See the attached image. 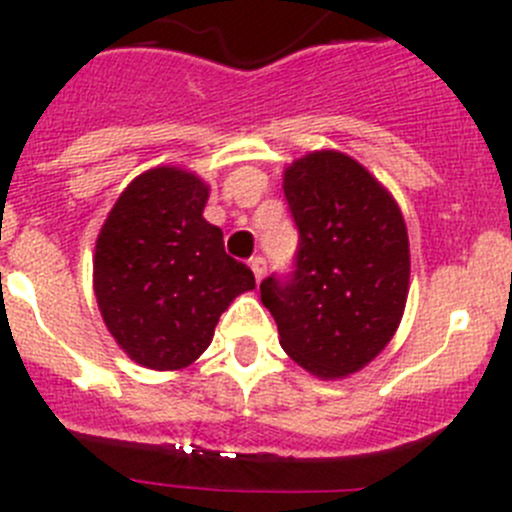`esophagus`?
<instances>
[{
  "label": "esophagus",
  "instance_id": "34e87169",
  "mask_svg": "<svg viewBox=\"0 0 512 512\" xmlns=\"http://www.w3.org/2000/svg\"><path fill=\"white\" fill-rule=\"evenodd\" d=\"M250 267H252V272H255V280L262 282V277H265V272H267L265 257H252Z\"/></svg>",
  "mask_w": 512,
  "mask_h": 512
}]
</instances>
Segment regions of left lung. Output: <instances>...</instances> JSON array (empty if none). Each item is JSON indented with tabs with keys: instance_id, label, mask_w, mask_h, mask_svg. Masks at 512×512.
I'll use <instances>...</instances> for the list:
<instances>
[{
	"instance_id": "8db88e82",
	"label": "left lung",
	"mask_w": 512,
	"mask_h": 512,
	"mask_svg": "<svg viewBox=\"0 0 512 512\" xmlns=\"http://www.w3.org/2000/svg\"><path fill=\"white\" fill-rule=\"evenodd\" d=\"M282 188L299 247L287 280H262V304L299 366L319 379L349 376L391 342L404 317V215L364 165L339 151L297 158Z\"/></svg>"
}]
</instances>
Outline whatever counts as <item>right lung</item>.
I'll return each instance as SVG.
<instances>
[{
    "instance_id": "obj_1",
    "label": "right lung",
    "mask_w": 512,
    "mask_h": 512,
    "mask_svg": "<svg viewBox=\"0 0 512 512\" xmlns=\"http://www.w3.org/2000/svg\"><path fill=\"white\" fill-rule=\"evenodd\" d=\"M208 185L158 165L128 183L96 240L94 292L118 347L136 364L175 371L210 347L220 314L255 289L203 218Z\"/></svg>"
}]
</instances>
